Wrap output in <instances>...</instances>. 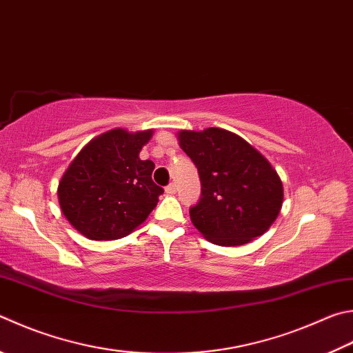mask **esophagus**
I'll use <instances>...</instances> for the list:
<instances>
[{
	"label": "esophagus",
	"mask_w": 353,
	"mask_h": 353,
	"mask_svg": "<svg viewBox=\"0 0 353 353\" xmlns=\"http://www.w3.org/2000/svg\"><path fill=\"white\" fill-rule=\"evenodd\" d=\"M176 185L174 183H170L168 185V187H166L165 188V191H166V194H176Z\"/></svg>",
	"instance_id": "esophagus-1"
}]
</instances>
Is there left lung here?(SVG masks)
Segmentation results:
<instances>
[{"instance_id": "1", "label": "left lung", "mask_w": 353, "mask_h": 353, "mask_svg": "<svg viewBox=\"0 0 353 353\" xmlns=\"http://www.w3.org/2000/svg\"><path fill=\"white\" fill-rule=\"evenodd\" d=\"M177 139L201 177V199L190 217L203 238L234 247L264 234L284 201L283 182L270 162L238 134L221 128L181 131Z\"/></svg>"}]
</instances>
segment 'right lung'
Masks as SVG:
<instances>
[{"mask_svg":"<svg viewBox=\"0 0 353 353\" xmlns=\"http://www.w3.org/2000/svg\"><path fill=\"white\" fill-rule=\"evenodd\" d=\"M152 131L121 128L92 139L59 183L60 208L77 232L92 241L125 238L156 208L163 188L152 182L154 163L140 160Z\"/></svg>","mask_w":353,"mask_h":353,"instance_id":"add662e5","label":"right lung"}]
</instances>
